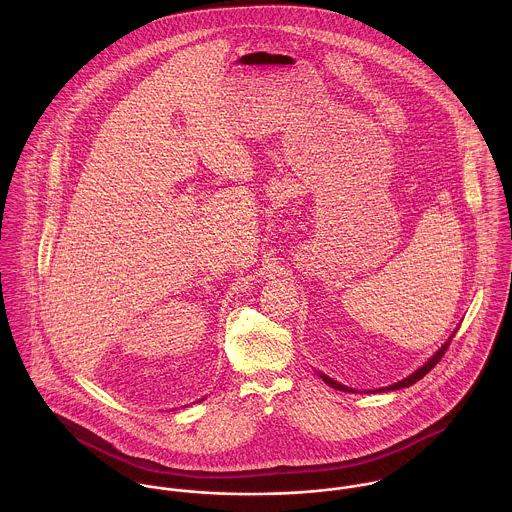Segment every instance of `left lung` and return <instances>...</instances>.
Instances as JSON below:
<instances>
[{"instance_id": "left-lung-1", "label": "left lung", "mask_w": 512, "mask_h": 512, "mask_svg": "<svg viewBox=\"0 0 512 512\" xmlns=\"http://www.w3.org/2000/svg\"><path fill=\"white\" fill-rule=\"evenodd\" d=\"M453 335H455V331L451 333V337L439 347L438 351L424 363V365L420 366V368H416L412 374H408L406 378H402V380H398V382H394V384H390V386H382V388H374V390H365L366 394L368 392H390V390H400V388H408V386H412V384H416L420 378H424L434 366L438 365L439 359L443 357V353L447 351V347H449V343H451V339H453ZM317 374H319V378L325 382V384H329L331 388H335V390H341V392H353V394H357L359 390L357 388H351V386H345V384H341V382H337V380H333L331 376H327L325 372H321V370H317Z\"/></svg>"}]
</instances>
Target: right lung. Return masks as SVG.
I'll use <instances>...</instances> for the list:
<instances>
[{"instance_id": "obj_1", "label": "right lung", "mask_w": 512, "mask_h": 512, "mask_svg": "<svg viewBox=\"0 0 512 512\" xmlns=\"http://www.w3.org/2000/svg\"><path fill=\"white\" fill-rule=\"evenodd\" d=\"M201 400H205V398H201ZM201 400H199V402H201Z\"/></svg>"}]
</instances>
